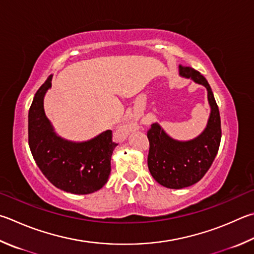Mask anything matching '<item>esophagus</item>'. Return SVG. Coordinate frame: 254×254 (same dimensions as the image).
Here are the masks:
<instances>
[{"instance_id": "obj_1", "label": "esophagus", "mask_w": 254, "mask_h": 254, "mask_svg": "<svg viewBox=\"0 0 254 254\" xmlns=\"http://www.w3.org/2000/svg\"><path fill=\"white\" fill-rule=\"evenodd\" d=\"M127 133H128V127H124L121 128V130L118 131L117 134H118L119 137H124V136L127 135Z\"/></svg>"}]
</instances>
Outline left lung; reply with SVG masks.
Wrapping results in <instances>:
<instances>
[{
	"instance_id": "8db88e82",
	"label": "left lung",
	"mask_w": 254,
	"mask_h": 254,
	"mask_svg": "<svg viewBox=\"0 0 254 254\" xmlns=\"http://www.w3.org/2000/svg\"><path fill=\"white\" fill-rule=\"evenodd\" d=\"M179 74L205 86L211 112L204 131L190 141L172 139L158 123L147 131V167L155 181L169 189H183L199 182L213 163L221 142L220 112L209 83L190 66L180 65Z\"/></svg>"
}]
</instances>
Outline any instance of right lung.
I'll list each match as a JSON object with an SVG mask.
<instances>
[{
    "mask_svg": "<svg viewBox=\"0 0 254 254\" xmlns=\"http://www.w3.org/2000/svg\"><path fill=\"white\" fill-rule=\"evenodd\" d=\"M50 75L36 92L29 111V145L35 163L49 181L73 194H89L108 182L111 156L118 144L107 130L85 142L59 136L44 112V95L52 86Z\"/></svg>",
    "mask_w": 254,
    "mask_h": 254,
    "instance_id": "add662e5",
    "label": "right lung"
}]
</instances>
